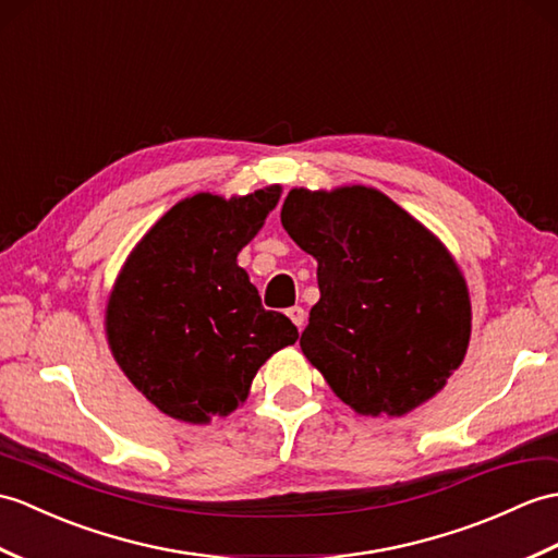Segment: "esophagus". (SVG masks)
Instances as JSON below:
<instances>
[{
  "label": "esophagus",
  "mask_w": 558,
  "mask_h": 558,
  "mask_svg": "<svg viewBox=\"0 0 558 558\" xmlns=\"http://www.w3.org/2000/svg\"><path fill=\"white\" fill-rule=\"evenodd\" d=\"M288 318L294 323L296 330H302L306 326V311L302 306H292L288 308Z\"/></svg>",
  "instance_id": "1"
}]
</instances>
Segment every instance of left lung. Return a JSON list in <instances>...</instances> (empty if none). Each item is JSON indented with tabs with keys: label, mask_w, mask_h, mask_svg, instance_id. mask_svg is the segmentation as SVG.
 <instances>
[{
	"label": "left lung",
	"mask_w": 558,
	"mask_h": 558,
	"mask_svg": "<svg viewBox=\"0 0 558 558\" xmlns=\"http://www.w3.org/2000/svg\"><path fill=\"white\" fill-rule=\"evenodd\" d=\"M282 228L318 262L300 347L361 416L401 418L447 385L471 340V296L435 232L366 185L292 187Z\"/></svg>",
	"instance_id": "1"
}]
</instances>
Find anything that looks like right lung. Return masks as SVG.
I'll return each mask as SVG.
<instances>
[{
  "instance_id": "obj_1",
  "label": "right lung",
  "mask_w": 558,
  "mask_h": 558,
  "mask_svg": "<svg viewBox=\"0 0 558 558\" xmlns=\"http://www.w3.org/2000/svg\"><path fill=\"white\" fill-rule=\"evenodd\" d=\"M280 185L242 197L197 192L171 206L116 276L104 330L125 378L166 416L206 425L250 397L256 371L300 332L266 311L238 254Z\"/></svg>"
}]
</instances>
